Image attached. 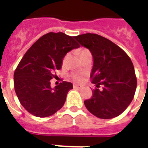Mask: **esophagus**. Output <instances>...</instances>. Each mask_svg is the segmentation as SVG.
I'll return each instance as SVG.
<instances>
[{
	"mask_svg": "<svg viewBox=\"0 0 148 148\" xmlns=\"http://www.w3.org/2000/svg\"><path fill=\"white\" fill-rule=\"evenodd\" d=\"M74 89H77V90H81L82 87L80 85H77V84H74Z\"/></svg>",
	"mask_w": 148,
	"mask_h": 148,
	"instance_id": "1",
	"label": "esophagus"
}]
</instances>
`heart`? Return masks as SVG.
<instances>
[{"mask_svg": "<svg viewBox=\"0 0 148 148\" xmlns=\"http://www.w3.org/2000/svg\"><path fill=\"white\" fill-rule=\"evenodd\" d=\"M86 51V50H84V51H82L81 52H83V51ZM74 77H75V79H77V80H80V79H81V77H80L79 76H75Z\"/></svg>", "mask_w": 148, "mask_h": 148, "instance_id": "b5f03b06", "label": "heart"}]
</instances>
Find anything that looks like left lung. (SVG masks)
Here are the masks:
<instances>
[{"label":"left lung","instance_id":"1","mask_svg":"<svg viewBox=\"0 0 148 148\" xmlns=\"http://www.w3.org/2000/svg\"><path fill=\"white\" fill-rule=\"evenodd\" d=\"M93 56L90 77L97 88L84 105L92 114L102 119L119 116L131 103L137 88V78L131 58L107 38L95 34L74 37Z\"/></svg>","mask_w":148,"mask_h":148}]
</instances>
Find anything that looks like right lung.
Here are the masks:
<instances>
[{
    "instance_id": "1",
    "label": "right lung",
    "mask_w": 148,
    "mask_h": 148,
    "mask_svg": "<svg viewBox=\"0 0 148 148\" xmlns=\"http://www.w3.org/2000/svg\"><path fill=\"white\" fill-rule=\"evenodd\" d=\"M74 37L62 32H50L40 38L24 54L14 74L16 95L30 114L38 117H49L62 108L71 82L63 81L52 88L53 72L61 68L64 56L78 48Z\"/></svg>"
}]
</instances>
